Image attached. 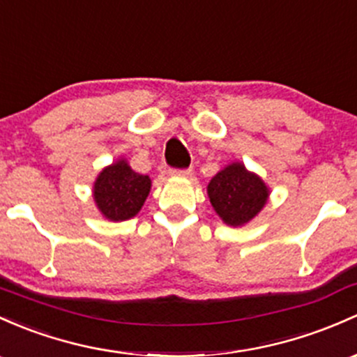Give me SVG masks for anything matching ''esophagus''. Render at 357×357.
Instances as JSON below:
<instances>
[{"mask_svg": "<svg viewBox=\"0 0 357 357\" xmlns=\"http://www.w3.org/2000/svg\"><path fill=\"white\" fill-rule=\"evenodd\" d=\"M170 175H174V177H190L192 175V170L190 168H183V170H170Z\"/></svg>", "mask_w": 357, "mask_h": 357, "instance_id": "obj_1", "label": "esophagus"}]
</instances>
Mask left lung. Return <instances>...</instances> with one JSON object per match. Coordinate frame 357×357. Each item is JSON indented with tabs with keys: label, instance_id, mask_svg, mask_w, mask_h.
Instances as JSON below:
<instances>
[{
	"label": "left lung",
	"instance_id": "left-lung-1",
	"mask_svg": "<svg viewBox=\"0 0 357 357\" xmlns=\"http://www.w3.org/2000/svg\"><path fill=\"white\" fill-rule=\"evenodd\" d=\"M209 201L228 226H243L266 206L269 189L243 163H231L218 172L208 185Z\"/></svg>",
	"mask_w": 357,
	"mask_h": 357
}]
</instances>
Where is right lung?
Here are the masks:
<instances>
[{
  "mask_svg": "<svg viewBox=\"0 0 357 357\" xmlns=\"http://www.w3.org/2000/svg\"><path fill=\"white\" fill-rule=\"evenodd\" d=\"M151 180L136 174L126 160H117L98 174L93 183L95 204L110 221L131 220L146 201Z\"/></svg>",
  "mask_w": 357,
  "mask_h": 357,
  "instance_id": "right-lung-1",
  "label": "right lung"
}]
</instances>
